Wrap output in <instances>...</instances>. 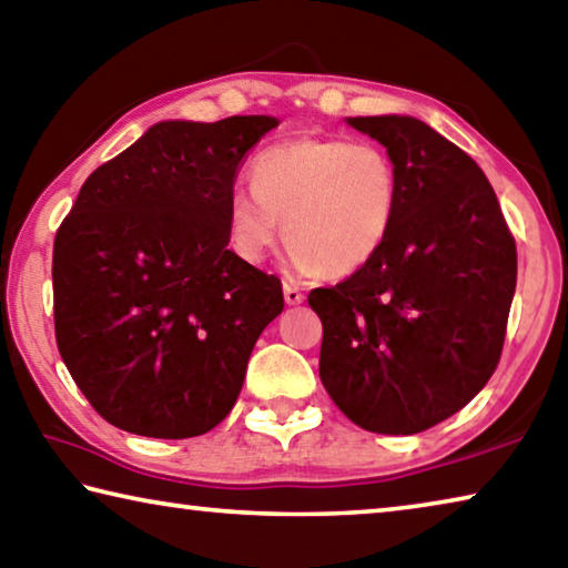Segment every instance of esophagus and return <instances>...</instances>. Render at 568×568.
<instances>
[{
  "label": "esophagus",
  "instance_id": "esophagus-1",
  "mask_svg": "<svg viewBox=\"0 0 568 568\" xmlns=\"http://www.w3.org/2000/svg\"><path fill=\"white\" fill-rule=\"evenodd\" d=\"M283 297H285V303L287 305H301L303 303V291L297 285H293V283H285L283 285Z\"/></svg>",
  "mask_w": 568,
  "mask_h": 568
}]
</instances>
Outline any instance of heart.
Segmentation results:
<instances>
[{
	"label": "heart",
	"instance_id": "obj_1",
	"mask_svg": "<svg viewBox=\"0 0 568 568\" xmlns=\"http://www.w3.org/2000/svg\"><path fill=\"white\" fill-rule=\"evenodd\" d=\"M250 190L227 200V240L243 263H263L277 240L303 273L348 277L388 243L398 217L400 178L386 150L368 140L297 138L263 150Z\"/></svg>",
	"mask_w": 568,
	"mask_h": 568
}]
</instances>
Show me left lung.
Returning a JSON list of instances; mask_svg holds the SVG:
<instances>
[{
	"mask_svg": "<svg viewBox=\"0 0 568 568\" xmlns=\"http://www.w3.org/2000/svg\"><path fill=\"white\" fill-rule=\"evenodd\" d=\"M398 168L400 205L381 253L315 287L321 381L345 416L386 436L420 434L460 410L501 358L516 243L464 150L408 114L348 118Z\"/></svg>",
	"mask_w": 568,
	"mask_h": 568,
	"instance_id": "1",
	"label": "left lung"
}]
</instances>
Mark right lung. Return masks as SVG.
Listing matches in <instances>:
<instances>
[{
  "mask_svg": "<svg viewBox=\"0 0 568 568\" xmlns=\"http://www.w3.org/2000/svg\"><path fill=\"white\" fill-rule=\"evenodd\" d=\"M277 124H152L92 172L57 230V348L112 426L192 438L235 406L283 287L227 250L225 213L240 160Z\"/></svg>",
  "mask_w": 568,
  "mask_h": 568,
  "instance_id": "right-lung-1",
  "label": "right lung"
}]
</instances>
